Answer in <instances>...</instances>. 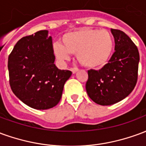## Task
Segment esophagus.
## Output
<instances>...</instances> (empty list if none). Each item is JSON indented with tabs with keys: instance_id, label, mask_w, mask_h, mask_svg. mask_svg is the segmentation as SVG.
<instances>
[{
	"instance_id": "34e87169",
	"label": "esophagus",
	"mask_w": 146,
	"mask_h": 146,
	"mask_svg": "<svg viewBox=\"0 0 146 146\" xmlns=\"http://www.w3.org/2000/svg\"><path fill=\"white\" fill-rule=\"evenodd\" d=\"M78 70H79V69H77V68H72V69H71V71H72V73H73V74L76 73Z\"/></svg>"
}]
</instances>
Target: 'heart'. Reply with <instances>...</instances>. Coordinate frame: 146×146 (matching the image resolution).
Listing matches in <instances>:
<instances>
[{
	"label": "heart",
	"instance_id": "obj_1",
	"mask_svg": "<svg viewBox=\"0 0 146 146\" xmlns=\"http://www.w3.org/2000/svg\"><path fill=\"white\" fill-rule=\"evenodd\" d=\"M62 44L56 43L54 52L62 62L69 60L71 54H76L77 59L84 66L98 69L110 60L114 47L113 35L106 30L80 29L66 33Z\"/></svg>",
	"mask_w": 146,
	"mask_h": 146
}]
</instances>
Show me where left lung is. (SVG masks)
<instances>
[{
  "instance_id": "obj_1",
  "label": "left lung",
  "mask_w": 146,
  "mask_h": 146,
  "mask_svg": "<svg viewBox=\"0 0 146 146\" xmlns=\"http://www.w3.org/2000/svg\"><path fill=\"white\" fill-rule=\"evenodd\" d=\"M115 39V52L99 70H88V95L95 103L110 106L127 97L138 80L139 52L125 33L111 29Z\"/></svg>"
}]
</instances>
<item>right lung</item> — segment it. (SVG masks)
I'll list each match as a JSON object with an SVG mask.
<instances>
[{
	"label": "right lung",
	"instance_id": "obj_1",
	"mask_svg": "<svg viewBox=\"0 0 146 146\" xmlns=\"http://www.w3.org/2000/svg\"><path fill=\"white\" fill-rule=\"evenodd\" d=\"M48 30L21 38L8 57L9 82L15 95L35 110H48L59 102L64 84L72 75L54 64Z\"/></svg>",
	"mask_w": 146,
	"mask_h": 146
}]
</instances>
